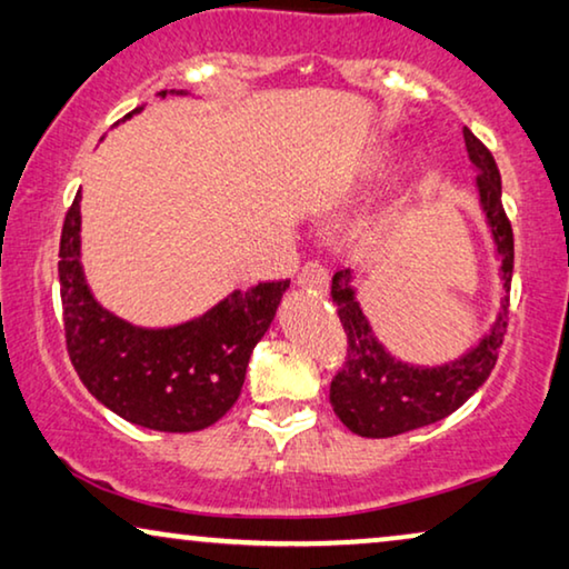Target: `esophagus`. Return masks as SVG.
I'll return each instance as SVG.
<instances>
[{
  "instance_id": "esophagus-1",
  "label": "esophagus",
  "mask_w": 569,
  "mask_h": 569,
  "mask_svg": "<svg viewBox=\"0 0 569 569\" xmlns=\"http://www.w3.org/2000/svg\"><path fill=\"white\" fill-rule=\"evenodd\" d=\"M296 283H299L303 291L325 293L327 283H330V273H327L325 266H319V262L311 260L299 270V276H296Z\"/></svg>"
}]
</instances>
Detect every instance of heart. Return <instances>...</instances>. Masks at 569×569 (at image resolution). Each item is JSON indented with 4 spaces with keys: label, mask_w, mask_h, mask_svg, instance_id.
Returning a JSON list of instances; mask_svg holds the SVG:
<instances>
[{
    "label": "heart",
    "mask_w": 569,
    "mask_h": 569,
    "mask_svg": "<svg viewBox=\"0 0 569 569\" xmlns=\"http://www.w3.org/2000/svg\"><path fill=\"white\" fill-rule=\"evenodd\" d=\"M387 167H389V154H379V157H376L373 167H371V174H381L383 170H387Z\"/></svg>",
    "instance_id": "obj_1"
}]
</instances>
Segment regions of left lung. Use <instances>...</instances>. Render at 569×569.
Masks as SVG:
<instances>
[{"mask_svg": "<svg viewBox=\"0 0 569 569\" xmlns=\"http://www.w3.org/2000/svg\"><path fill=\"white\" fill-rule=\"evenodd\" d=\"M463 143L475 170L477 198L500 262V307L492 325L453 361L420 366L391 356L373 335V327L358 301L356 268H340L332 276L330 296L348 335V361L332 379L330 402L342 426L363 438H391L430 426L459 410L487 381L498 361L508 327L510 278H513V229L502 211V186L490 149L463 128Z\"/></svg>", "mask_w": 569, "mask_h": 569, "instance_id": "left-lung-1", "label": "left lung"}]
</instances>
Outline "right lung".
<instances>
[{
  "instance_id": "obj_1",
  "label": "right lung",
  "mask_w": 569,
  "mask_h": 569,
  "mask_svg": "<svg viewBox=\"0 0 569 569\" xmlns=\"http://www.w3.org/2000/svg\"><path fill=\"white\" fill-rule=\"evenodd\" d=\"M188 94V90H162ZM143 108H136L141 113ZM82 190L61 231L59 286L69 358L87 391L133 426L193 433L221 420L242 391L247 363L276 319L288 281L234 288L193 319L141 327L102 307L82 266Z\"/></svg>"
}]
</instances>
